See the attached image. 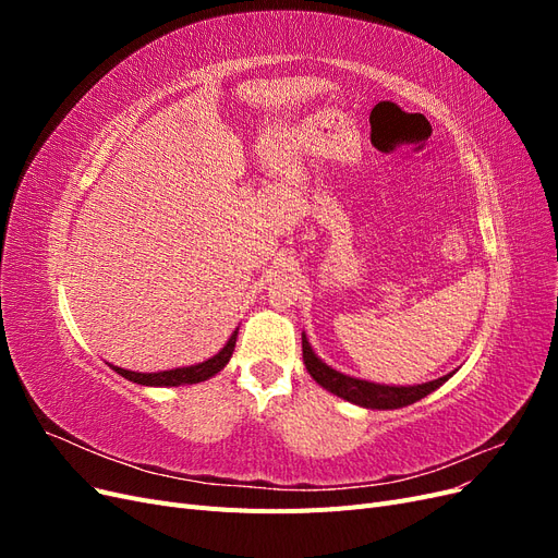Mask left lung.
Returning <instances> with one entry per match:
<instances>
[{
	"instance_id": "8db88e82",
	"label": "left lung",
	"mask_w": 558,
	"mask_h": 558,
	"mask_svg": "<svg viewBox=\"0 0 558 558\" xmlns=\"http://www.w3.org/2000/svg\"><path fill=\"white\" fill-rule=\"evenodd\" d=\"M302 359H305L307 373L326 388V391L340 396L353 404H361V408L367 410H398L404 408V404H412L421 398H426L433 393L435 388H440L451 375H445L435 381L426 384H416V386H384L375 381H365L337 373V369L328 367L324 361H320L314 349L310 347L305 332H302Z\"/></svg>"
}]
</instances>
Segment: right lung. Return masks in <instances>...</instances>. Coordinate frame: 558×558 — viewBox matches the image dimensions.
<instances>
[{
    "mask_svg": "<svg viewBox=\"0 0 558 558\" xmlns=\"http://www.w3.org/2000/svg\"><path fill=\"white\" fill-rule=\"evenodd\" d=\"M240 330V328H238ZM238 330L230 335L228 344L216 353L214 359L205 361V363H197L191 367H177V369H165V373H154V375H146V373H132V369H123V367H116L111 365L118 375L134 381V384H142V386H181V384H197V381H205L209 377H214L216 373H221V369L228 365L232 351H234V342H238Z\"/></svg>",
    "mask_w": 558,
    "mask_h": 558,
    "instance_id": "1",
    "label": "right lung"
}]
</instances>
